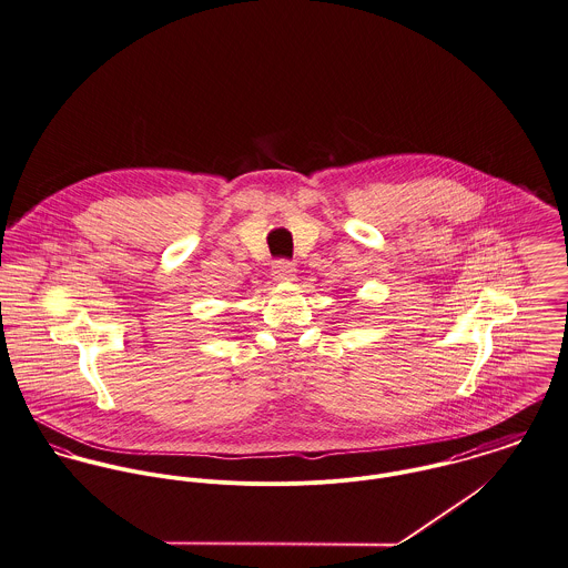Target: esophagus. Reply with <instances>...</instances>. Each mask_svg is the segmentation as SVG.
<instances>
[{
    "instance_id": "1",
    "label": "esophagus",
    "mask_w": 568,
    "mask_h": 568,
    "mask_svg": "<svg viewBox=\"0 0 568 568\" xmlns=\"http://www.w3.org/2000/svg\"><path fill=\"white\" fill-rule=\"evenodd\" d=\"M273 275H275V280H280V282H293V280L297 277V268H295L288 260H277V262L273 264Z\"/></svg>"
}]
</instances>
